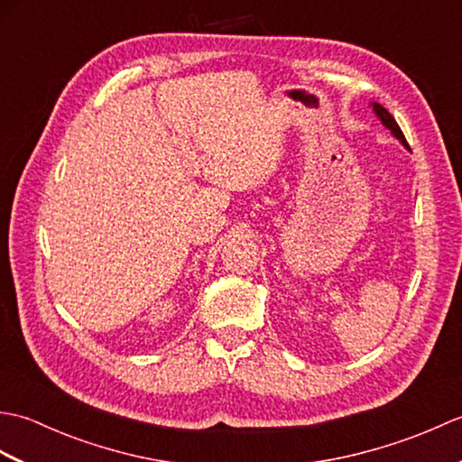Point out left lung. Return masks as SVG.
Listing matches in <instances>:
<instances>
[{"label":"left lung","mask_w":462,"mask_h":462,"mask_svg":"<svg viewBox=\"0 0 462 462\" xmlns=\"http://www.w3.org/2000/svg\"><path fill=\"white\" fill-rule=\"evenodd\" d=\"M371 109H373V113L377 115V119L381 121V125L385 126V129H389V131H391V134H393L395 139H399V141H401V144H403L407 151H411V149H409V144H407V141H405V134L401 133L397 121L393 119V116H391V113L385 109V106L379 105V103H371Z\"/></svg>","instance_id":"obj_1"}]
</instances>
